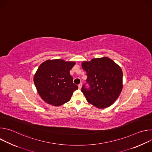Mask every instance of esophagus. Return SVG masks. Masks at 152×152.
<instances>
[{
    "instance_id": "obj_1",
    "label": "esophagus",
    "mask_w": 152,
    "mask_h": 152,
    "mask_svg": "<svg viewBox=\"0 0 152 152\" xmlns=\"http://www.w3.org/2000/svg\"><path fill=\"white\" fill-rule=\"evenodd\" d=\"M78 88L79 90H80L82 88V83H80L79 85H78Z\"/></svg>"
}]
</instances>
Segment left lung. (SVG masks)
I'll use <instances>...</instances> for the list:
<instances>
[{
	"instance_id": "obj_1",
	"label": "left lung",
	"mask_w": 152,
	"mask_h": 152,
	"mask_svg": "<svg viewBox=\"0 0 152 152\" xmlns=\"http://www.w3.org/2000/svg\"><path fill=\"white\" fill-rule=\"evenodd\" d=\"M82 67L86 72L89 90L83 85L82 92L88 102L99 109L112 105L123 89V72L121 67L107 57L83 61Z\"/></svg>"
}]
</instances>
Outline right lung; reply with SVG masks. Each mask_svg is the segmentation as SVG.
I'll use <instances>...</instances> for the list:
<instances>
[{
  "instance_id": "right-lung-1",
  "label": "right lung",
  "mask_w": 152,
  "mask_h": 152,
  "mask_svg": "<svg viewBox=\"0 0 152 152\" xmlns=\"http://www.w3.org/2000/svg\"><path fill=\"white\" fill-rule=\"evenodd\" d=\"M76 64L63 59H49L40 64L34 76L37 92L45 102L56 106L68 102L78 86L70 70Z\"/></svg>"
}]
</instances>
